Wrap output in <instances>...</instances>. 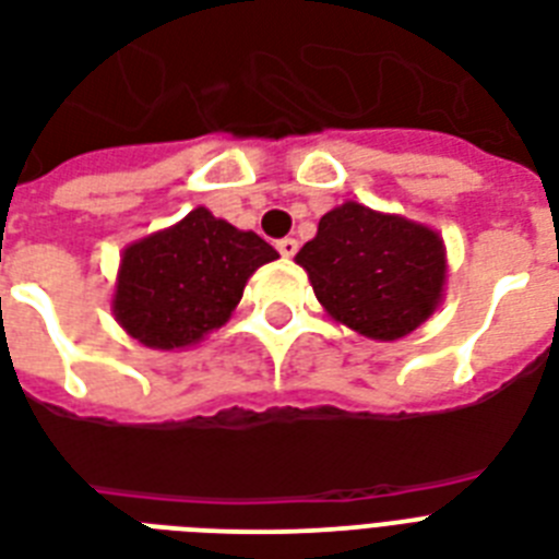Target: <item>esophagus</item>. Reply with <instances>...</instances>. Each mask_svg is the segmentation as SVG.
Segmentation results:
<instances>
[{
    "label": "esophagus",
    "instance_id": "1",
    "mask_svg": "<svg viewBox=\"0 0 559 559\" xmlns=\"http://www.w3.org/2000/svg\"><path fill=\"white\" fill-rule=\"evenodd\" d=\"M297 248H300V245H297V239H280V241H276V250H280L285 259H292L294 253H297Z\"/></svg>",
    "mask_w": 559,
    "mask_h": 559
}]
</instances>
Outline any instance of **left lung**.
<instances>
[{
    "label": "left lung",
    "mask_w": 559,
    "mask_h": 559,
    "mask_svg": "<svg viewBox=\"0 0 559 559\" xmlns=\"http://www.w3.org/2000/svg\"><path fill=\"white\" fill-rule=\"evenodd\" d=\"M294 262L332 320L373 341H400L443 300L440 233L358 201L329 210Z\"/></svg>",
    "instance_id": "8db88e82"
}]
</instances>
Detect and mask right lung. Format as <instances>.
Masks as SVG:
<instances>
[{
	"mask_svg": "<svg viewBox=\"0 0 559 559\" xmlns=\"http://www.w3.org/2000/svg\"><path fill=\"white\" fill-rule=\"evenodd\" d=\"M274 259L280 253L257 233L198 206L124 248L114 314L142 347H192L230 320L253 271Z\"/></svg>",
	"mask_w": 559,
	"mask_h": 559,
	"instance_id": "1",
	"label": "right lung"
}]
</instances>
